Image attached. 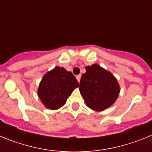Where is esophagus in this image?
Listing matches in <instances>:
<instances>
[{"mask_svg":"<svg viewBox=\"0 0 152 152\" xmlns=\"http://www.w3.org/2000/svg\"><path fill=\"white\" fill-rule=\"evenodd\" d=\"M80 77H81V75H77V76H76V78H77V81H78V82H80Z\"/></svg>","mask_w":152,"mask_h":152,"instance_id":"1","label":"esophagus"}]
</instances>
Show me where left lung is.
I'll use <instances>...</instances> for the list:
<instances>
[{
    "label": "left lung",
    "mask_w": 152,
    "mask_h": 152,
    "mask_svg": "<svg viewBox=\"0 0 152 152\" xmlns=\"http://www.w3.org/2000/svg\"><path fill=\"white\" fill-rule=\"evenodd\" d=\"M79 90L87 106L95 111H103L112 106L120 91L113 74L96 64L86 67Z\"/></svg>",
    "instance_id": "left-lung-1"
}]
</instances>
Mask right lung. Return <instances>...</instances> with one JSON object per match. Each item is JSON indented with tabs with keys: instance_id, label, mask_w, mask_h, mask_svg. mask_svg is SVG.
<instances>
[{
	"instance_id": "add662e5",
	"label": "right lung",
	"mask_w": 152,
	"mask_h": 152,
	"mask_svg": "<svg viewBox=\"0 0 152 152\" xmlns=\"http://www.w3.org/2000/svg\"><path fill=\"white\" fill-rule=\"evenodd\" d=\"M79 86L71 72L57 66L47 72L42 79L38 96L46 108L58 110L65 103L67 98Z\"/></svg>"
}]
</instances>
